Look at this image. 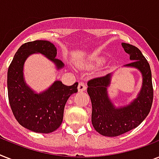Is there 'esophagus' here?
Returning a JSON list of instances; mask_svg holds the SVG:
<instances>
[{"mask_svg":"<svg viewBox=\"0 0 159 159\" xmlns=\"http://www.w3.org/2000/svg\"><path fill=\"white\" fill-rule=\"evenodd\" d=\"M87 89V86L85 84L84 82H80L79 84H78V91L79 92H83L85 90Z\"/></svg>","mask_w":159,"mask_h":159,"instance_id":"34e87169","label":"esophagus"}]
</instances>
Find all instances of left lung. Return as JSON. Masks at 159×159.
Masks as SVG:
<instances>
[{
    "instance_id": "obj_1",
    "label": "left lung",
    "mask_w": 159,
    "mask_h": 159,
    "mask_svg": "<svg viewBox=\"0 0 159 159\" xmlns=\"http://www.w3.org/2000/svg\"><path fill=\"white\" fill-rule=\"evenodd\" d=\"M122 46L133 60L125 66L138 68L143 75V87L138 97L130 105L115 108L106 91L111 82V74L94 77L87 82V93L92 106V125L98 133L108 137L120 135L139 125L153 104V88L149 63L137 47L125 43H122Z\"/></svg>"
}]
</instances>
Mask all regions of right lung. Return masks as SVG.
<instances>
[{"instance_id":"right-lung-1","label":"right lung","mask_w":159,"mask_h":159,"mask_svg":"<svg viewBox=\"0 0 159 159\" xmlns=\"http://www.w3.org/2000/svg\"><path fill=\"white\" fill-rule=\"evenodd\" d=\"M34 53L45 55L57 68L63 67L62 61L56 58L57 49L49 41L35 40L22 44L7 72L9 102L20 125L36 133H52L61 125L65 104L71 95L77 92L78 83L66 86L56 81L43 93H34L25 83L23 66L26 58Z\"/></svg>"}]
</instances>
